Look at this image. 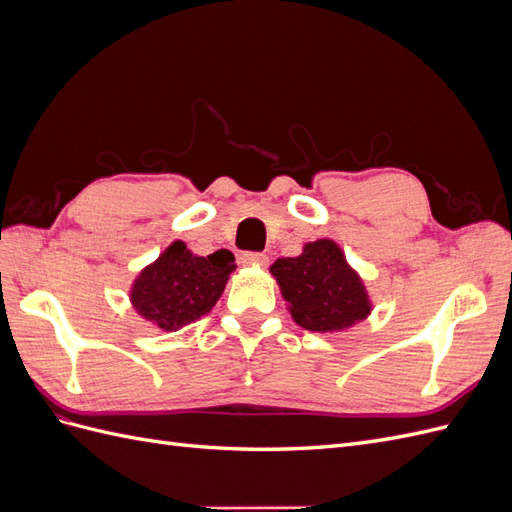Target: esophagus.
Listing matches in <instances>:
<instances>
[{"label": "esophagus", "instance_id": "34e87169", "mask_svg": "<svg viewBox=\"0 0 512 512\" xmlns=\"http://www.w3.org/2000/svg\"><path fill=\"white\" fill-rule=\"evenodd\" d=\"M239 262H241V265H243V267H267V262H269V258H267L265 254H254V252H245V254H241Z\"/></svg>", "mask_w": 512, "mask_h": 512}]
</instances>
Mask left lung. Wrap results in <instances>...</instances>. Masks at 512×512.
I'll return each mask as SVG.
<instances>
[{"label": "left lung", "mask_w": 512, "mask_h": 512, "mask_svg": "<svg viewBox=\"0 0 512 512\" xmlns=\"http://www.w3.org/2000/svg\"><path fill=\"white\" fill-rule=\"evenodd\" d=\"M269 273L292 320L307 331L342 333L374 312L363 277L333 239L303 243L299 256L277 258Z\"/></svg>", "instance_id": "8db88e82"}]
</instances>
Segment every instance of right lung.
Masks as SVG:
<instances>
[{"label": "right lung", "mask_w": 512, "mask_h": 512, "mask_svg": "<svg viewBox=\"0 0 512 512\" xmlns=\"http://www.w3.org/2000/svg\"><path fill=\"white\" fill-rule=\"evenodd\" d=\"M232 271L235 256L228 250L198 256L177 239L134 277L130 305L156 329L173 333L211 312Z\"/></svg>", "instance_id": "obj_1"}]
</instances>
